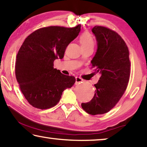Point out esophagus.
<instances>
[{"label":"esophagus","instance_id":"esophagus-1","mask_svg":"<svg viewBox=\"0 0 147 147\" xmlns=\"http://www.w3.org/2000/svg\"><path fill=\"white\" fill-rule=\"evenodd\" d=\"M82 81H83V80L82 78H80V77H76V85L80 84V83H82Z\"/></svg>","mask_w":147,"mask_h":147}]
</instances>
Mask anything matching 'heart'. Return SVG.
<instances>
[{
    "label": "heart",
    "instance_id": "obj_1",
    "mask_svg": "<svg viewBox=\"0 0 147 147\" xmlns=\"http://www.w3.org/2000/svg\"><path fill=\"white\" fill-rule=\"evenodd\" d=\"M80 41L81 47L94 46V40L92 35L89 33L85 32L81 35Z\"/></svg>",
    "mask_w": 147,
    "mask_h": 147
}]
</instances>
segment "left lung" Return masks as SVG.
<instances>
[{
    "label": "left lung",
    "mask_w": 147,
    "mask_h": 147,
    "mask_svg": "<svg viewBox=\"0 0 147 147\" xmlns=\"http://www.w3.org/2000/svg\"><path fill=\"white\" fill-rule=\"evenodd\" d=\"M97 50L91 60L92 67L100 74L94 95L81 107L91 115L103 114L115 107L127 89L130 76L129 50L125 41L114 31L94 26Z\"/></svg>",
    "instance_id": "obj_1"
}]
</instances>
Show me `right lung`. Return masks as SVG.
I'll use <instances>...</instances> for the list:
<instances>
[{
	"label": "right lung",
	"mask_w": 147,
	"mask_h": 147,
	"mask_svg": "<svg viewBox=\"0 0 147 147\" xmlns=\"http://www.w3.org/2000/svg\"><path fill=\"white\" fill-rule=\"evenodd\" d=\"M80 30V25L71 28L49 26L25 39L16 56L15 74L22 93L33 107L44 110L55 107L62 92L75 83L74 76L54 68V61L62 59L67 45Z\"/></svg>",
	"instance_id": "right-lung-1"
}]
</instances>
